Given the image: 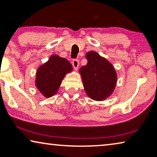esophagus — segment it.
Masks as SVG:
<instances>
[{"mask_svg": "<svg viewBox=\"0 0 157 157\" xmlns=\"http://www.w3.org/2000/svg\"><path fill=\"white\" fill-rule=\"evenodd\" d=\"M72 65H73V67L74 68L75 70H77L78 68V66H79V61L78 59H74L72 61Z\"/></svg>", "mask_w": 157, "mask_h": 157, "instance_id": "obj_1", "label": "esophagus"}]
</instances>
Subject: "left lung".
<instances>
[{"label":"left lung","instance_id":"left-lung-1","mask_svg":"<svg viewBox=\"0 0 157 157\" xmlns=\"http://www.w3.org/2000/svg\"><path fill=\"white\" fill-rule=\"evenodd\" d=\"M86 58L87 64L79 70L86 94L93 100H105L115 89L117 72L110 62L95 51L88 52Z\"/></svg>","mask_w":157,"mask_h":157}]
</instances>
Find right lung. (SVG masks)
<instances>
[{"mask_svg": "<svg viewBox=\"0 0 157 157\" xmlns=\"http://www.w3.org/2000/svg\"><path fill=\"white\" fill-rule=\"evenodd\" d=\"M72 70L68 60L57 55L51 56L48 61L36 71V86L45 97H51L58 92L66 74Z\"/></svg>", "mask_w": 157, "mask_h": 157, "instance_id": "1", "label": "right lung"}]
</instances>
